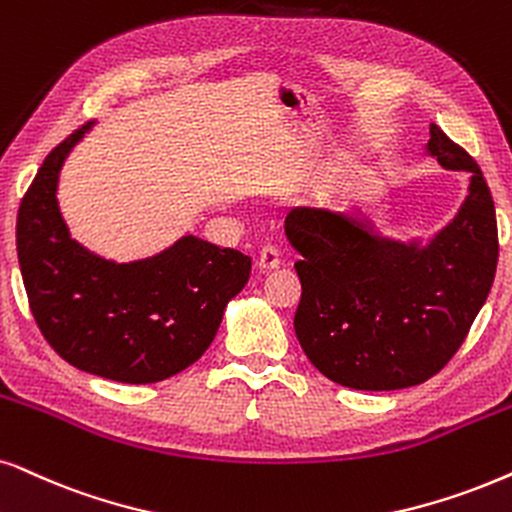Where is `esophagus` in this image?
Wrapping results in <instances>:
<instances>
[{"label": "esophagus", "mask_w": 512, "mask_h": 512, "mask_svg": "<svg viewBox=\"0 0 512 512\" xmlns=\"http://www.w3.org/2000/svg\"><path fill=\"white\" fill-rule=\"evenodd\" d=\"M278 264H281V255H278V250L274 245H264L260 252V260H257V267H260V271H274L278 269Z\"/></svg>", "instance_id": "1"}]
</instances>
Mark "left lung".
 Wrapping results in <instances>:
<instances>
[{
  "label": "left lung",
  "mask_w": 512,
  "mask_h": 512,
  "mask_svg": "<svg viewBox=\"0 0 512 512\" xmlns=\"http://www.w3.org/2000/svg\"><path fill=\"white\" fill-rule=\"evenodd\" d=\"M425 155L468 172L463 203L435 234L392 238L359 205H295L286 217L302 255L295 335L328 380L352 390H404L442 371L494 283L496 210L482 170L437 125Z\"/></svg>",
  "instance_id": "8db88e82"
}]
</instances>
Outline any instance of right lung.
I'll list each match as a JSON object with an SVG mask.
<instances>
[{"instance_id": "obj_1", "label": "right lung", "mask_w": 512, "mask_h": 512, "mask_svg": "<svg viewBox=\"0 0 512 512\" xmlns=\"http://www.w3.org/2000/svg\"><path fill=\"white\" fill-rule=\"evenodd\" d=\"M99 120L47 155L16 222L18 264L32 316L51 347L84 373L146 385L189 368L212 345L250 257L181 236L141 260L115 262L70 236L58 205L61 170Z\"/></svg>"}]
</instances>
